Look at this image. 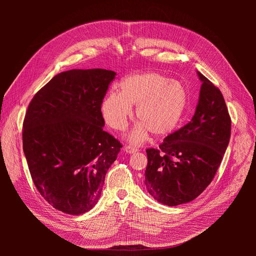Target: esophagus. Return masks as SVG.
Wrapping results in <instances>:
<instances>
[{"instance_id":"obj_1","label":"esophagus","mask_w":256,"mask_h":256,"mask_svg":"<svg viewBox=\"0 0 256 256\" xmlns=\"http://www.w3.org/2000/svg\"><path fill=\"white\" fill-rule=\"evenodd\" d=\"M124 151H126V153H128V154H134V153L138 152V149L136 148V147H132V146H126Z\"/></svg>"}]
</instances>
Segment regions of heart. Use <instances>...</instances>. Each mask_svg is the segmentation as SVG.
Instances as JSON below:
<instances>
[{
    "label": "heart",
    "instance_id": "1",
    "mask_svg": "<svg viewBox=\"0 0 256 256\" xmlns=\"http://www.w3.org/2000/svg\"><path fill=\"white\" fill-rule=\"evenodd\" d=\"M136 105L140 124L130 138L144 140L151 132L154 136L172 132L182 122L188 105V92L179 81L171 80L158 72H134L122 79L120 92L110 91L102 101L101 112L107 124L124 130Z\"/></svg>",
    "mask_w": 256,
    "mask_h": 256
}]
</instances>
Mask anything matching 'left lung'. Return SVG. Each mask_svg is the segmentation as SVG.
Segmentation results:
<instances>
[{"mask_svg":"<svg viewBox=\"0 0 256 256\" xmlns=\"http://www.w3.org/2000/svg\"><path fill=\"white\" fill-rule=\"evenodd\" d=\"M198 104L192 120L165 138L148 157L144 186L169 206L194 200L210 184L228 147L231 118L222 92L202 72Z\"/></svg>","mask_w":256,"mask_h":256,"instance_id":"left-lung-1","label":"left lung"}]
</instances>
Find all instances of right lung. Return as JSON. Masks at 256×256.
<instances>
[{
    "mask_svg": "<svg viewBox=\"0 0 256 256\" xmlns=\"http://www.w3.org/2000/svg\"><path fill=\"white\" fill-rule=\"evenodd\" d=\"M116 72L70 70L30 101L23 151L34 186L54 208L78 216L98 202L107 170L122 144L103 130L101 104Z\"/></svg>",
    "mask_w": 256,
    "mask_h": 256,
    "instance_id": "1",
    "label": "right lung"
}]
</instances>
